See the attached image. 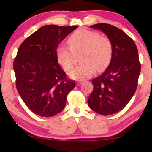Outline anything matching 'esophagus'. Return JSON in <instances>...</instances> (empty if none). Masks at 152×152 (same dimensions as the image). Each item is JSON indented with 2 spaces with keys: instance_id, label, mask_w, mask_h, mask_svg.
I'll use <instances>...</instances> for the list:
<instances>
[{
  "instance_id": "34e87169",
  "label": "esophagus",
  "mask_w": 152,
  "mask_h": 152,
  "mask_svg": "<svg viewBox=\"0 0 152 152\" xmlns=\"http://www.w3.org/2000/svg\"><path fill=\"white\" fill-rule=\"evenodd\" d=\"M82 84H83L82 81H79V82H77V86H80V85H82Z\"/></svg>"
}]
</instances>
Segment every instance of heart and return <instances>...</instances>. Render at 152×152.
Returning a JSON list of instances; mask_svg holds the SVG:
<instances>
[{"label": "heart", "instance_id": "b5f03b06", "mask_svg": "<svg viewBox=\"0 0 152 152\" xmlns=\"http://www.w3.org/2000/svg\"><path fill=\"white\" fill-rule=\"evenodd\" d=\"M70 48L60 47L57 50L58 62L66 70H70L80 56V65L69 72L75 80L88 78L106 69L113 55V45L109 37L85 29L75 32L68 39Z\"/></svg>", "mask_w": 152, "mask_h": 152}]
</instances>
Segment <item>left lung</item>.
Returning <instances> with one entry per match:
<instances>
[{"instance_id":"1","label":"left lung","mask_w":152,"mask_h":152,"mask_svg":"<svg viewBox=\"0 0 152 152\" xmlns=\"http://www.w3.org/2000/svg\"><path fill=\"white\" fill-rule=\"evenodd\" d=\"M90 27L107 34L113 45V55L105 71L92 80L88 104L100 115H112L123 109L136 91L141 68L138 49L125 32L112 25Z\"/></svg>"}]
</instances>
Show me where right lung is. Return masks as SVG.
Returning a JSON list of instances; mask_svg holds the SVG:
<instances>
[{
  "instance_id": "1",
  "label": "right lung",
  "mask_w": 152,
  "mask_h": 152,
  "mask_svg": "<svg viewBox=\"0 0 152 152\" xmlns=\"http://www.w3.org/2000/svg\"><path fill=\"white\" fill-rule=\"evenodd\" d=\"M77 26L48 25L29 36L18 48L14 61L16 86L33 113L52 117L65 107L66 96L75 82L66 77L59 66L57 49Z\"/></svg>"
}]
</instances>
